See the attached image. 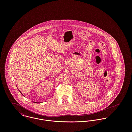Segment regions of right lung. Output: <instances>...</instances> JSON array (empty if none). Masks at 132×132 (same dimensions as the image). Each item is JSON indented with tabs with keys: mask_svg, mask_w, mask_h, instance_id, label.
I'll return each instance as SVG.
<instances>
[{
	"mask_svg": "<svg viewBox=\"0 0 132 132\" xmlns=\"http://www.w3.org/2000/svg\"><path fill=\"white\" fill-rule=\"evenodd\" d=\"M19 92H20V90H19ZM20 93H21V92H20ZM21 94H22V93H21ZM35 103H37V102H35Z\"/></svg>",
	"mask_w": 132,
	"mask_h": 132,
	"instance_id": "1",
	"label": "right lung"
}]
</instances>
